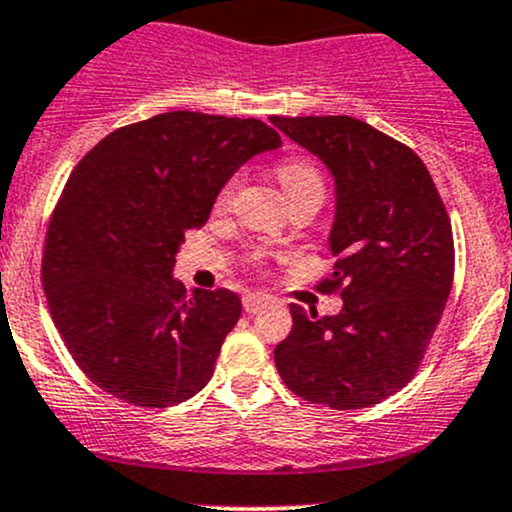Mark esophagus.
I'll return each mask as SVG.
<instances>
[{
	"instance_id": "1",
	"label": "esophagus",
	"mask_w": 512,
	"mask_h": 512,
	"mask_svg": "<svg viewBox=\"0 0 512 512\" xmlns=\"http://www.w3.org/2000/svg\"><path fill=\"white\" fill-rule=\"evenodd\" d=\"M267 303H269V299H267V296H262V294H245L243 296V306H245L247 313L262 311Z\"/></svg>"
}]
</instances>
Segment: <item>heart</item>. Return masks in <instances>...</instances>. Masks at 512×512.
I'll return each instance as SVG.
<instances>
[{"instance_id": "obj_1", "label": "heart", "mask_w": 512, "mask_h": 512, "mask_svg": "<svg viewBox=\"0 0 512 512\" xmlns=\"http://www.w3.org/2000/svg\"><path fill=\"white\" fill-rule=\"evenodd\" d=\"M277 179L282 184L286 199L289 204L301 199H318L323 201L325 194V182H323V174L311 160L306 157H289V160L279 162L277 167ZM230 194V187L226 192L221 194V201H226Z\"/></svg>"}]
</instances>
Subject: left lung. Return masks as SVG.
<instances>
[{
  "label": "left lung",
  "instance_id": "1",
  "mask_svg": "<svg viewBox=\"0 0 512 512\" xmlns=\"http://www.w3.org/2000/svg\"><path fill=\"white\" fill-rule=\"evenodd\" d=\"M335 182L328 245L342 311L318 318L291 303L294 328L274 347L289 391L355 411L413 379L454 279L452 226L428 167L403 143L352 116H272Z\"/></svg>",
  "mask_w": 512,
  "mask_h": 512
}]
</instances>
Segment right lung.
Instances as JSON below:
<instances>
[{
  "label": "right lung",
  "instance_id": "obj_1",
  "mask_svg": "<svg viewBox=\"0 0 512 512\" xmlns=\"http://www.w3.org/2000/svg\"><path fill=\"white\" fill-rule=\"evenodd\" d=\"M282 138L257 119L170 111L99 140L67 179L43 252V289L67 350L99 389L167 408L213 376L243 303L172 277L184 233L250 157Z\"/></svg>",
  "mask_w": 512,
  "mask_h": 512
}]
</instances>
